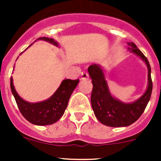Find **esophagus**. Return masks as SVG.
<instances>
[{
	"label": "esophagus",
	"mask_w": 161,
	"mask_h": 161,
	"mask_svg": "<svg viewBox=\"0 0 161 161\" xmlns=\"http://www.w3.org/2000/svg\"><path fill=\"white\" fill-rule=\"evenodd\" d=\"M89 79V75L86 72L81 73V80H86Z\"/></svg>",
	"instance_id": "esophagus-1"
}]
</instances>
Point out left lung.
Wrapping results in <instances>:
<instances>
[{"instance_id":"obj_1","label":"left lung","mask_w":161,"mask_h":161,"mask_svg":"<svg viewBox=\"0 0 161 161\" xmlns=\"http://www.w3.org/2000/svg\"><path fill=\"white\" fill-rule=\"evenodd\" d=\"M128 50L145 62L148 69L147 90L136 100L125 103L113 97L106 80L105 70L100 64H93L88 68L92 83L91 104L94 114L102 124L110 127H126L137 121L150 100L153 90L151 68L147 58L134 43H128Z\"/></svg>"}]
</instances>
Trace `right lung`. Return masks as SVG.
Segmentation results:
<instances>
[{
    "instance_id": "add662e5",
    "label": "right lung",
    "mask_w": 161,
    "mask_h": 161,
    "mask_svg": "<svg viewBox=\"0 0 161 161\" xmlns=\"http://www.w3.org/2000/svg\"><path fill=\"white\" fill-rule=\"evenodd\" d=\"M37 40H44L56 47L59 44L53 39L40 37ZM32 43L29 46H32ZM79 79H64L54 93L43 101L30 103L18 94L11 77V90L19 111L28 121L36 125H48L58 121L64 114L71 93L77 86Z\"/></svg>"
}]
</instances>
